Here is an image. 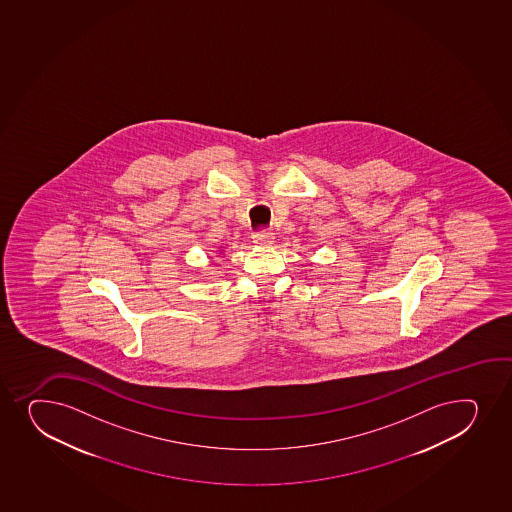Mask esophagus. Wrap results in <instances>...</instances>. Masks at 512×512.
Returning a JSON list of instances; mask_svg holds the SVG:
<instances>
[{"mask_svg":"<svg viewBox=\"0 0 512 512\" xmlns=\"http://www.w3.org/2000/svg\"><path fill=\"white\" fill-rule=\"evenodd\" d=\"M253 243H257L260 247H269L274 243V233H270V231H257V233H253Z\"/></svg>","mask_w":512,"mask_h":512,"instance_id":"esophagus-1","label":"esophagus"}]
</instances>
